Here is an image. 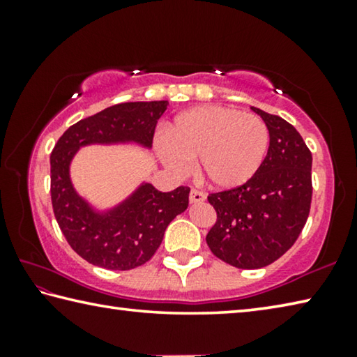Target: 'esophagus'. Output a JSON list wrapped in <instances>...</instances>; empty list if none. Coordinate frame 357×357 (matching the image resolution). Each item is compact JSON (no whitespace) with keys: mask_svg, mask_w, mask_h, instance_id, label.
Here are the masks:
<instances>
[{"mask_svg":"<svg viewBox=\"0 0 357 357\" xmlns=\"http://www.w3.org/2000/svg\"><path fill=\"white\" fill-rule=\"evenodd\" d=\"M189 200H190V203H202V202L206 200V195H204V192H202V190L192 189L190 195H189Z\"/></svg>","mask_w":357,"mask_h":357,"instance_id":"1","label":"esophagus"}]
</instances>
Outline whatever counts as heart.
Wrapping results in <instances>:
<instances>
[{
  "label": "heart",
  "instance_id": "obj_1",
  "mask_svg": "<svg viewBox=\"0 0 357 357\" xmlns=\"http://www.w3.org/2000/svg\"><path fill=\"white\" fill-rule=\"evenodd\" d=\"M168 141L157 154L173 172L184 173L197 160L200 178L215 189H234L255 176L269 148V129L253 113L220 105L198 107L181 114L167 129Z\"/></svg>",
  "mask_w": 357,
  "mask_h": 357
}]
</instances>
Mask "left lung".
Segmentation results:
<instances>
[{
  "label": "left lung",
  "instance_id": "1",
  "mask_svg": "<svg viewBox=\"0 0 357 357\" xmlns=\"http://www.w3.org/2000/svg\"><path fill=\"white\" fill-rule=\"evenodd\" d=\"M252 110L269 129L263 165L245 184L208 197L217 220L206 243L239 269L264 268L291 249L312 203V153L301 134L277 114Z\"/></svg>",
  "mask_w": 357,
  "mask_h": 357
}]
</instances>
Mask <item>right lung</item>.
Masks as SVG:
<instances>
[{
  "label": "right lung",
  "instance_id": "obj_1",
  "mask_svg": "<svg viewBox=\"0 0 357 357\" xmlns=\"http://www.w3.org/2000/svg\"><path fill=\"white\" fill-rule=\"evenodd\" d=\"M167 100L126 102L78 121L59 137L50 154V193L56 222L83 259L110 271H129L149 261L174 217L189 206L190 187L160 192L143 184L107 214H98L77 195L69 165L75 151L89 143L137 142L149 148L167 110Z\"/></svg>",
  "mask_w": 357,
  "mask_h": 357
}]
</instances>
